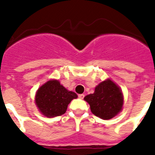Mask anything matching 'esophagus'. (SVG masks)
Masks as SVG:
<instances>
[{
	"label": "esophagus",
	"mask_w": 155,
	"mask_h": 155,
	"mask_svg": "<svg viewBox=\"0 0 155 155\" xmlns=\"http://www.w3.org/2000/svg\"><path fill=\"white\" fill-rule=\"evenodd\" d=\"M78 97H79L80 99H84V94H80Z\"/></svg>",
	"instance_id": "1"
}]
</instances>
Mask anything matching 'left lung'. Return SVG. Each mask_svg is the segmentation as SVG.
Masks as SVG:
<instances>
[{
	"label": "left lung",
	"instance_id": "left-lung-1",
	"mask_svg": "<svg viewBox=\"0 0 155 155\" xmlns=\"http://www.w3.org/2000/svg\"><path fill=\"white\" fill-rule=\"evenodd\" d=\"M89 104L92 113L104 120L114 117L123 106V95L118 86L112 80L103 81L95 88L93 94L84 97Z\"/></svg>",
	"mask_w": 155,
	"mask_h": 155
}]
</instances>
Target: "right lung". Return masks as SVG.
I'll return each instance as SVG.
<instances>
[{
	"label": "right lung",
	"mask_w": 155,
	"mask_h": 155,
	"mask_svg": "<svg viewBox=\"0 0 155 155\" xmlns=\"http://www.w3.org/2000/svg\"><path fill=\"white\" fill-rule=\"evenodd\" d=\"M76 98L75 92L66 89L58 80H49L38 88L35 102L43 115L54 117L64 114L70 102Z\"/></svg>",
	"instance_id": "obj_1"
}]
</instances>
